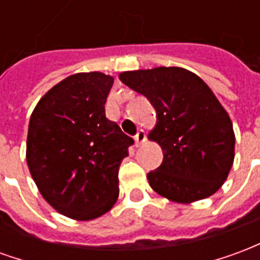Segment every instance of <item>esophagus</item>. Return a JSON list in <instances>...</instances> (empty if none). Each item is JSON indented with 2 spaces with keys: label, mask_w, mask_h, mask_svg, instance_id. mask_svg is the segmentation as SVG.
<instances>
[{
  "label": "esophagus",
  "mask_w": 260,
  "mask_h": 260,
  "mask_svg": "<svg viewBox=\"0 0 260 260\" xmlns=\"http://www.w3.org/2000/svg\"><path fill=\"white\" fill-rule=\"evenodd\" d=\"M145 141H146V134H145V131L141 129L135 136V145L136 146H141Z\"/></svg>",
  "instance_id": "obj_1"
}]
</instances>
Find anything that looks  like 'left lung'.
Returning a JSON list of instances; mask_svg holds the SVG:
<instances>
[{
	"label": "left lung",
	"mask_w": 260,
	"mask_h": 260,
	"mask_svg": "<svg viewBox=\"0 0 260 260\" xmlns=\"http://www.w3.org/2000/svg\"><path fill=\"white\" fill-rule=\"evenodd\" d=\"M119 80L156 110V125L147 138L161 147L163 163L147 174L153 191L177 203L216 193L234 163L235 135L212 89L180 67L125 71Z\"/></svg>",
	"instance_id": "1"
}]
</instances>
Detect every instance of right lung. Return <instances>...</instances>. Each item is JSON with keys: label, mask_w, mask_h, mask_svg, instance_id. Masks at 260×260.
<instances>
[{"label": "right lung", "mask_w": 260, "mask_h": 260, "mask_svg": "<svg viewBox=\"0 0 260 260\" xmlns=\"http://www.w3.org/2000/svg\"><path fill=\"white\" fill-rule=\"evenodd\" d=\"M114 78L74 74L39 100L29 121L26 161L39 192L67 217L87 221L118 199L119 164L134 139L106 118Z\"/></svg>", "instance_id": "obj_1"}]
</instances>
